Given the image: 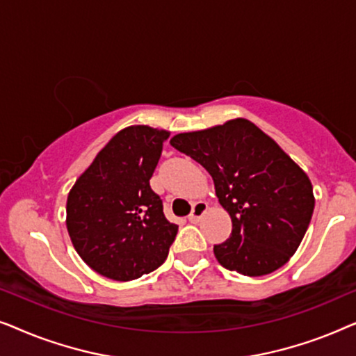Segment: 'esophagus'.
I'll list each match as a JSON object with an SVG mask.
<instances>
[{"label": "esophagus", "mask_w": 356, "mask_h": 356, "mask_svg": "<svg viewBox=\"0 0 356 356\" xmlns=\"http://www.w3.org/2000/svg\"><path fill=\"white\" fill-rule=\"evenodd\" d=\"M207 211V204L206 202H196L193 206V212L189 213V222L191 223H197L201 220V217L206 213Z\"/></svg>", "instance_id": "1"}]
</instances>
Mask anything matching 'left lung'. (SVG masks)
<instances>
[{"mask_svg": "<svg viewBox=\"0 0 356 356\" xmlns=\"http://www.w3.org/2000/svg\"><path fill=\"white\" fill-rule=\"evenodd\" d=\"M170 144L212 175L218 202L230 213V238L213 245L225 269L261 277L295 254L313 217V186L274 139L236 118L177 134Z\"/></svg>", "mask_w": 356, "mask_h": 356, "instance_id": "left-lung-1", "label": "left lung"}]
</instances>
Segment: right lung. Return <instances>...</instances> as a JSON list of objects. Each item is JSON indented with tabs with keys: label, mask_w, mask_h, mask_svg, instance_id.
Listing matches in <instances>:
<instances>
[{
	"label": "right lung",
	"mask_w": 356,
	"mask_h": 356,
	"mask_svg": "<svg viewBox=\"0 0 356 356\" xmlns=\"http://www.w3.org/2000/svg\"><path fill=\"white\" fill-rule=\"evenodd\" d=\"M170 133L149 126L120 131L77 178L66 227L77 254L97 274L134 280L165 262L178 233L150 178Z\"/></svg>",
	"instance_id": "add662e5"
}]
</instances>
